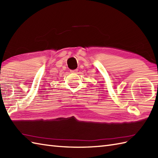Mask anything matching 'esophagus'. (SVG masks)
<instances>
[{
  "label": "esophagus",
  "instance_id": "obj_1",
  "mask_svg": "<svg viewBox=\"0 0 158 158\" xmlns=\"http://www.w3.org/2000/svg\"><path fill=\"white\" fill-rule=\"evenodd\" d=\"M70 72H71V73H77V72H78V69L72 70H70Z\"/></svg>",
  "mask_w": 158,
  "mask_h": 158
}]
</instances>
